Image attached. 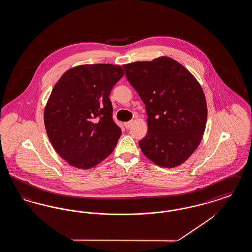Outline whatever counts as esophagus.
Instances as JSON below:
<instances>
[{
    "label": "esophagus",
    "mask_w": 252,
    "mask_h": 252,
    "mask_svg": "<svg viewBox=\"0 0 252 252\" xmlns=\"http://www.w3.org/2000/svg\"><path fill=\"white\" fill-rule=\"evenodd\" d=\"M132 124H133V121H128V122H126V123L124 124V126H125L126 128H129V127L131 126Z\"/></svg>",
    "instance_id": "esophagus-1"
}]
</instances>
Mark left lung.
Segmentation results:
<instances>
[{"instance_id":"obj_1","label":"left lung","mask_w":252,"mask_h":252,"mask_svg":"<svg viewBox=\"0 0 252 252\" xmlns=\"http://www.w3.org/2000/svg\"><path fill=\"white\" fill-rule=\"evenodd\" d=\"M123 67L148 116L147 134L139 142L141 150L157 165L179 166L198 147L206 127L201 86L185 67L167 57Z\"/></svg>"}]
</instances>
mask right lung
I'll list each match as a JSON object with an SVG mask.
<instances>
[{
  "mask_svg": "<svg viewBox=\"0 0 252 252\" xmlns=\"http://www.w3.org/2000/svg\"><path fill=\"white\" fill-rule=\"evenodd\" d=\"M124 74L117 65L86 64L64 72L55 85L44 125L55 150L73 167H94L114 150L122 130L108 96Z\"/></svg>",
  "mask_w": 252,
  "mask_h": 252,
  "instance_id": "obj_1",
  "label": "right lung"
}]
</instances>
